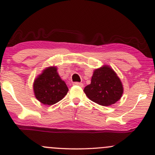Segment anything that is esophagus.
Masks as SVG:
<instances>
[{
  "label": "esophagus",
  "mask_w": 155,
  "mask_h": 155,
  "mask_svg": "<svg viewBox=\"0 0 155 155\" xmlns=\"http://www.w3.org/2000/svg\"><path fill=\"white\" fill-rule=\"evenodd\" d=\"M73 85H78V86H80V87H83V84H82V83H81V82H74V83H73Z\"/></svg>",
  "instance_id": "1"
}]
</instances>
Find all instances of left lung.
<instances>
[{"label": "left lung", "instance_id": "left-lung-1", "mask_svg": "<svg viewBox=\"0 0 155 155\" xmlns=\"http://www.w3.org/2000/svg\"><path fill=\"white\" fill-rule=\"evenodd\" d=\"M87 97L104 106L115 104L123 94V87L120 78L113 69L104 66L94 71L91 84L84 89Z\"/></svg>", "mask_w": 155, "mask_h": 155}]
</instances>
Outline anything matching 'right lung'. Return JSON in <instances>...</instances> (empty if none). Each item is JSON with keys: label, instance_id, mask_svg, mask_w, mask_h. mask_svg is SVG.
<instances>
[{"label": "right lung", "instance_id": "obj_1", "mask_svg": "<svg viewBox=\"0 0 155 155\" xmlns=\"http://www.w3.org/2000/svg\"><path fill=\"white\" fill-rule=\"evenodd\" d=\"M56 67H49L38 75L33 83V90L38 100L45 105L57 104L68 91L66 83L61 79Z\"/></svg>", "mask_w": 155, "mask_h": 155}]
</instances>
